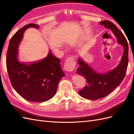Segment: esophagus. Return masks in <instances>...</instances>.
<instances>
[{
  "label": "esophagus",
  "mask_w": 134,
  "mask_h": 134,
  "mask_svg": "<svg viewBox=\"0 0 134 134\" xmlns=\"http://www.w3.org/2000/svg\"><path fill=\"white\" fill-rule=\"evenodd\" d=\"M75 67V62L72 57L68 58L64 64V70L68 71H72L74 70Z\"/></svg>",
  "instance_id": "1"
}]
</instances>
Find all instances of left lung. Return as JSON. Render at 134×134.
<instances>
[{
    "instance_id": "left-lung-1",
    "label": "left lung",
    "mask_w": 134,
    "mask_h": 134,
    "mask_svg": "<svg viewBox=\"0 0 134 134\" xmlns=\"http://www.w3.org/2000/svg\"><path fill=\"white\" fill-rule=\"evenodd\" d=\"M99 24L113 32L119 43L124 46V51L118 66L115 69L104 74L97 73L87 64L78 59L80 67L78 68L76 72L84 76L87 80L86 86L79 91V93L83 98L90 100L103 98L118 87L125 76L129 62L128 43L122 32L112 22L107 20L100 22Z\"/></svg>"
}]
</instances>
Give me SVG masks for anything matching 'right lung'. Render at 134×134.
<instances>
[{"mask_svg":"<svg viewBox=\"0 0 134 134\" xmlns=\"http://www.w3.org/2000/svg\"><path fill=\"white\" fill-rule=\"evenodd\" d=\"M29 27L39 28L35 24H28L10 38L6 58L7 71L12 87L23 98L31 102H44L55 95L59 81L65 74L60 60L51 51L45 59L38 62L25 64L18 62L17 48L24 32Z\"/></svg>","mask_w":134,"mask_h":134,"instance_id":"1","label":"right lung"}]
</instances>
